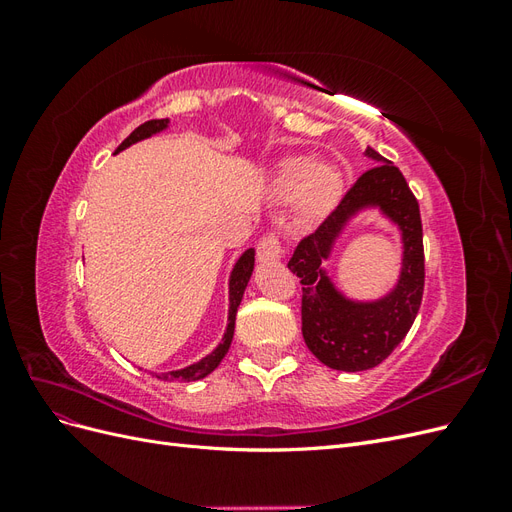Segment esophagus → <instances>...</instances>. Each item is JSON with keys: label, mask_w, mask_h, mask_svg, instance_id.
<instances>
[{"label": "esophagus", "mask_w": 512, "mask_h": 512, "mask_svg": "<svg viewBox=\"0 0 512 512\" xmlns=\"http://www.w3.org/2000/svg\"><path fill=\"white\" fill-rule=\"evenodd\" d=\"M282 243L275 235H265L256 243V256L260 262H275L282 258Z\"/></svg>", "instance_id": "obj_1"}]
</instances>
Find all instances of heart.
I'll list each match as a JSON object with an SVG mask.
<instances>
[{
  "mask_svg": "<svg viewBox=\"0 0 512 512\" xmlns=\"http://www.w3.org/2000/svg\"><path fill=\"white\" fill-rule=\"evenodd\" d=\"M342 183V173L331 162H312V158L297 156L286 160L277 170L273 192L277 198L297 194L299 211L307 218H316L337 203Z\"/></svg>",
  "mask_w": 512,
  "mask_h": 512,
  "instance_id": "b5f03b06",
  "label": "heart"
}]
</instances>
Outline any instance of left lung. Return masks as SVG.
<instances>
[{
	"instance_id": "left-lung-1",
	"label": "left lung",
	"mask_w": 512,
	"mask_h": 512,
	"mask_svg": "<svg viewBox=\"0 0 512 512\" xmlns=\"http://www.w3.org/2000/svg\"><path fill=\"white\" fill-rule=\"evenodd\" d=\"M365 153L380 164L365 170L350 185L322 224L294 247L288 262V269L303 284L301 331L305 344L320 363L339 371H363L380 365L408 335L425 288L418 200L397 166L384 160L376 149L367 147ZM369 204H378L402 228L405 269L389 298L376 304H354L334 290L319 265L349 215Z\"/></svg>"
}]
</instances>
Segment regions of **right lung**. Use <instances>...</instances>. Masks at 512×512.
Masks as SVG:
<instances>
[{"label":"right lung","instance_id":"right-lung-1","mask_svg":"<svg viewBox=\"0 0 512 512\" xmlns=\"http://www.w3.org/2000/svg\"><path fill=\"white\" fill-rule=\"evenodd\" d=\"M166 126H168V119H151V121L141 123V126H138V128L126 138V141H123V143L117 147L115 153H119V151H123L126 147H130L132 143L143 141V138H147V136H151V134H156V132L164 130ZM252 271H254V250H247V252L237 260V265H235V269H232V275H230L228 327H226L222 344H220L218 348H215L211 354H207L205 359H200L198 363H194V365H190V367H185V369H179V371H170V374H162V376H158V378H162V380H168V378H170V380H185V382L200 380V378L209 376L211 371L222 363V359H224L228 348H230L232 335H235L237 307H239V303H241V299H243V292H245L247 282H250Z\"/></svg>","mask_w":512,"mask_h":512}]
</instances>
